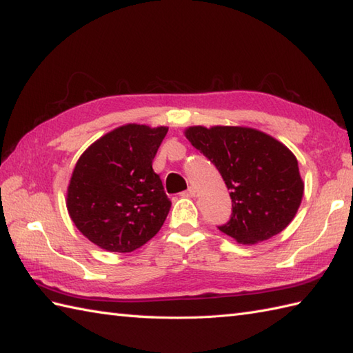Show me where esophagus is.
I'll return each mask as SVG.
<instances>
[{"mask_svg": "<svg viewBox=\"0 0 353 353\" xmlns=\"http://www.w3.org/2000/svg\"><path fill=\"white\" fill-rule=\"evenodd\" d=\"M184 196H189V198L196 196V189H194V187H189L187 192H184Z\"/></svg>", "mask_w": 353, "mask_h": 353, "instance_id": "esophagus-1", "label": "esophagus"}]
</instances>
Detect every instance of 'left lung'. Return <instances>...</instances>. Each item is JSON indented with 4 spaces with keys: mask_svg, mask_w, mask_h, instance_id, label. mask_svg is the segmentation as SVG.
Listing matches in <instances>:
<instances>
[{
    "mask_svg": "<svg viewBox=\"0 0 353 353\" xmlns=\"http://www.w3.org/2000/svg\"><path fill=\"white\" fill-rule=\"evenodd\" d=\"M187 140L221 172L232 199L230 222L219 226L240 245H256L285 230L301 207L303 181L294 154L249 127L184 130Z\"/></svg>",
    "mask_w": 353,
    "mask_h": 353,
    "instance_id": "left-lung-1",
    "label": "left lung"
}]
</instances>
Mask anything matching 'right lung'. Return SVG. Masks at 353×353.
<instances>
[{
    "instance_id": "add662e5",
    "label": "right lung",
    "mask_w": 353,
    "mask_h": 353,
    "mask_svg": "<svg viewBox=\"0 0 353 353\" xmlns=\"http://www.w3.org/2000/svg\"><path fill=\"white\" fill-rule=\"evenodd\" d=\"M168 130L122 125L80 155L69 179L66 208L93 245L107 252H132L160 231L172 203L152 160Z\"/></svg>"
}]
</instances>
